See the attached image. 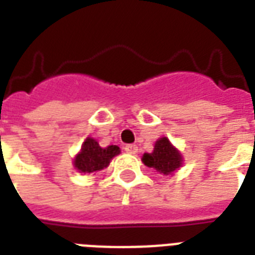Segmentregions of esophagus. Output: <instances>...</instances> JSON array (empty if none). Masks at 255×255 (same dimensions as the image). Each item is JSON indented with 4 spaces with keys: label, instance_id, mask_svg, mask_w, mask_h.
I'll return each mask as SVG.
<instances>
[{
    "label": "esophagus",
    "instance_id": "1",
    "mask_svg": "<svg viewBox=\"0 0 255 255\" xmlns=\"http://www.w3.org/2000/svg\"><path fill=\"white\" fill-rule=\"evenodd\" d=\"M124 151L127 152V153H131V155H135L136 152H137V147H136L135 144H127L124 147Z\"/></svg>",
    "mask_w": 255,
    "mask_h": 255
}]
</instances>
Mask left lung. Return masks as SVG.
Here are the masks:
<instances>
[{"label": "left lung", "instance_id": "obj_1", "mask_svg": "<svg viewBox=\"0 0 255 255\" xmlns=\"http://www.w3.org/2000/svg\"><path fill=\"white\" fill-rule=\"evenodd\" d=\"M143 163L149 168H153L163 174L173 173L182 165V156L178 149L170 144L167 137H160L155 143L152 153H144Z\"/></svg>", "mask_w": 255, "mask_h": 255}]
</instances>
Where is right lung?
I'll return each mask as SVG.
<instances>
[{
	"label": "right lung",
	"instance_id": "right-lung-1",
	"mask_svg": "<svg viewBox=\"0 0 255 255\" xmlns=\"http://www.w3.org/2000/svg\"><path fill=\"white\" fill-rule=\"evenodd\" d=\"M120 153L118 145H108L102 148L99 143L92 137H87L82 144L81 152L74 159V167L81 173H92L108 167V164Z\"/></svg>",
	"mask_w": 255,
	"mask_h": 255
}]
</instances>
